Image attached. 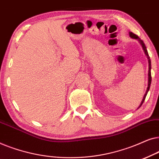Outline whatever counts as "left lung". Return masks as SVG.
I'll use <instances>...</instances> for the list:
<instances>
[{"label":"left lung","instance_id":"obj_1","mask_svg":"<svg viewBox=\"0 0 159 159\" xmlns=\"http://www.w3.org/2000/svg\"><path fill=\"white\" fill-rule=\"evenodd\" d=\"M129 36L131 37L132 38H133V39H138V40L139 41H140V43H141V45H142V46H143V50H144L145 55L147 56V58H148V63H149V70H148V85L147 90H146V92H145V95H144V97H143V101H142V102H141V103H140V106H139V107H138V108H140V106L143 105V102H144V101H145V97H146L147 93H148V90H149V89H150V86H151V59H150V56H149V55H148V51H147V49H146V47H145V45L144 44V43H143V41L142 40H140V39L139 38V37H138V35H136L135 34H134L133 32H129Z\"/></svg>","mask_w":159,"mask_h":159}]
</instances>
